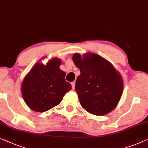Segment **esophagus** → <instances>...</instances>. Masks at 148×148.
<instances>
[{"instance_id":"obj_1","label":"esophagus","mask_w":148,"mask_h":148,"mask_svg":"<svg viewBox=\"0 0 148 148\" xmlns=\"http://www.w3.org/2000/svg\"><path fill=\"white\" fill-rule=\"evenodd\" d=\"M71 86H72V89H74L75 86V82H72L71 83Z\"/></svg>"}]
</instances>
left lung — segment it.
Listing matches in <instances>:
<instances>
[{
    "label": "left lung",
    "mask_w": 148,
    "mask_h": 148,
    "mask_svg": "<svg viewBox=\"0 0 148 148\" xmlns=\"http://www.w3.org/2000/svg\"><path fill=\"white\" fill-rule=\"evenodd\" d=\"M73 61L81 71L75 91L81 106L91 114L103 115L119 103L123 91L121 74L108 60L93 53H75Z\"/></svg>",
    "instance_id": "1"
}]
</instances>
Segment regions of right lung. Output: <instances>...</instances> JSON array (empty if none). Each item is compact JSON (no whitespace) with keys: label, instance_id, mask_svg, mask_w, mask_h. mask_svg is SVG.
<instances>
[{"label":"right lung","instance_id":"right-lung-1","mask_svg":"<svg viewBox=\"0 0 148 148\" xmlns=\"http://www.w3.org/2000/svg\"><path fill=\"white\" fill-rule=\"evenodd\" d=\"M61 60L55 57L46 65L37 63L27 74L21 84V93L27 106L37 112H45L60 103L71 89L65 79L66 73L60 69Z\"/></svg>","mask_w":148,"mask_h":148}]
</instances>
